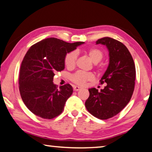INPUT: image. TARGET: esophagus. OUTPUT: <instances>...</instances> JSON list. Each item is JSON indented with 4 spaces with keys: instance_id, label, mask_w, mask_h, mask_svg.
Segmentation results:
<instances>
[{
    "instance_id": "esophagus-1",
    "label": "esophagus",
    "mask_w": 152,
    "mask_h": 152,
    "mask_svg": "<svg viewBox=\"0 0 152 152\" xmlns=\"http://www.w3.org/2000/svg\"><path fill=\"white\" fill-rule=\"evenodd\" d=\"M73 89L74 91H78L81 89V88L79 86H74L73 87Z\"/></svg>"
}]
</instances>
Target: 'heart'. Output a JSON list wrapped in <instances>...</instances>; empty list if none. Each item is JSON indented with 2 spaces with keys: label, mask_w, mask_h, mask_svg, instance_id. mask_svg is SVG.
I'll return each mask as SVG.
<instances>
[{
  "label": "heart",
  "mask_w": 152,
  "mask_h": 152,
  "mask_svg": "<svg viewBox=\"0 0 152 152\" xmlns=\"http://www.w3.org/2000/svg\"><path fill=\"white\" fill-rule=\"evenodd\" d=\"M86 53L91 61L97 64L104 57V52L98 48H91L86 51ZM77 54L75 52H70L66 54L64 58V65L68 69H73L76 66ZM100 69V68H98ZM94 74L92 72L78 71L71 76L70 80L73 83L79 86H84L87 82L94 80Z\"/></svg>",
  "instance_id": "obj_1"
}]
</instances>
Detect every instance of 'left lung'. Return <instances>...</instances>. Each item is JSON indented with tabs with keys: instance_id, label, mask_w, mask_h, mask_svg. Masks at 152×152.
Listing matches in <instances>:
<instances>
[{
	"instance_id": "8db88e82",
	"label": "left lung",
	"mask_w": 152,
	"mask_h": 152,
	"mask_svg": "<svg viewBox=\"0 0 152 152\" xmlns=\"http://www.w3.org/2000/svg\"><path fill=\"white\" fill-rule=\"evenodd\" d=\"M96 44L106 45L109 50V66L100 80L101 84H106L100 92L95 88L88 90L90 96L85 106L94 117L107 120L120 113L130 101L134 90L136 67L130 52L120 41L104 37Z\"/></svg>"
}]
</instances>
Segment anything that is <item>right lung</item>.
Here are the masks:
<instances>
[{
  "instance_id": "right-lung-1",
  "label": "right lung",
  "mask_w": 152,
  "mask_h": 152,
  "mask_svg": "<svg viewBox=\"0 0 152 152\" xmlns=\"http://www.w3.org/2000/svg\"><path fill=\"white\" fill-rule=\"evenodd\" d=\"M84 43L48 38L28 49L20 66L18 83L22 100L33 114L51 120L63 112L73 88L66 84L58 90L52 82L54 76L64 69L66 54Z\"/></svg>"
}]
</instances>
